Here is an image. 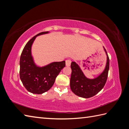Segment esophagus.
<instances>
[{"instance_id":"obj_1","label":"esophagus","mask_w":129,"mask_h":129,"mask_svg":"<svg viewBox=\"0 0 129 129\" xmlns=\"http://www.w3.org/2000/svg\"><path fill=\"white\" fill-rule=\"evenodd\" d=\"M71 62H72L71 60H70V59L67 60H66V65L68 67L70 66V65H71Z\"/></svg>"}]
</instances>
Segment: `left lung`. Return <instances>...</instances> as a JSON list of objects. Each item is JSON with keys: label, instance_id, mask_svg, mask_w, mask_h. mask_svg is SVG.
I'll return each instance as SVG.
<instances>
[{"label": "left lung", "instance_id": "obj_1", "mask_svg": "<svg viewBox=\"0 0 129 129\" xmlns=\"http://www.w3.org/2000/svg\"><path fill=\"white\" fill-rule=\"evenodd\" d=\"M104 50L107 56L106 67L103 72L96 78H87L78 65L75 62H72L70 86L74 94L83 98H89L97 94L104 87L107 82L109 68V58L105 48Z\"/></svg>", "mask_w": 129, "mask_h": 129}]
</instances>
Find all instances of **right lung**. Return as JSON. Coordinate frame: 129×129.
Masks as SVG:
<instances>
[{
	"mask_svg": "<svg viewBox=\"0 0 129 129\" xmlns=\"http://www.w3.org/2000/svg\"><path fill=\"white\" fill-rule=\"evenodd\" d=\"M48 33L41 32L30 39L23 49L20 60V77L23 85L30 92L42 94L52 87L56 78L63 68L65 61L53 62L43 67L35 64L31 56L32 44L36 37Z\"/></svg>",
	"mask_w": 129,
	"mask_h": 129,
	"instance_id": "add662e5",
	"label": "right lung"
}]
</instances>
